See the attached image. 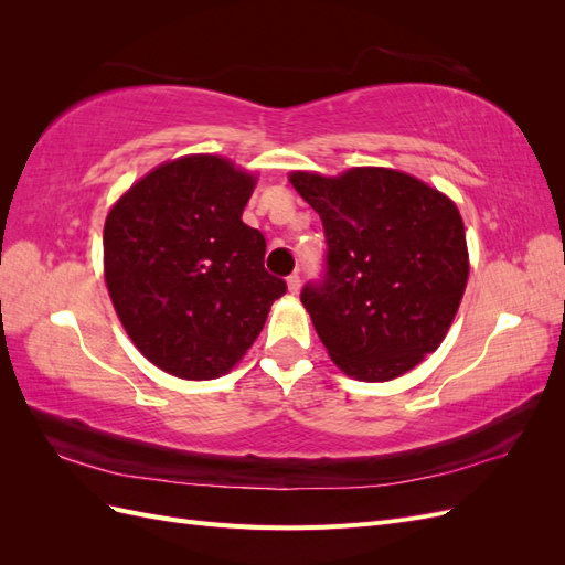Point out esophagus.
I'll return each mask as SVG.
<instances>
[{
	"instance_id": "34e87169",
	"label": "esophagus",
	"mask_w": 565,
	"mask_h": 565,
	"mask_svg": "<svg viewBox=\"0 0 565 565\" xmlns=\"http://www.w3.org/2000/svg\"><path fill=\"white\" fill-rule=\"evenodd\" d=\"M287 289H289V292H292V295H297V292H299V289H301V278H299V273H292V276L287 278Z\"/></svg>"
}]
</instances>
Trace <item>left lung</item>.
Masks as SVG:
<instances>
[{"instance_id":"1","label":"left lung","mask_w":565,"mask_h":565,"mask_svg":"<svg viewBox=\"0 0 565 565\" xmlns=\"http://www.w3.org/2000/svg\"><path fill=\"white\" fill-rule=\"evenodd\" d=\"M322 221L324 268L301 303L349 377L388 382L434 353L469 278L465 224L452 200L393 169L337 179L297 172Z\"/></svg>"}]
</instances>
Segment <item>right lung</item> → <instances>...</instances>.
<instances>
[{"label": "right lung", "instance_id": "1", "mask_svg": "<svg viewBox=\"0 0 565 565\" xmlns=\"http://www.w3.org/2000/svg\"><path fill=\"white\" fill-rule=\"evenodd\" d=\"M254 179L216 156L152 169L110 210L106 282L127 334L181 380L228 372L287 292L264 268L266 237L243 224Z\"/></svg>", "mask_w": 565, "mask_h": 565}]
</instances>
